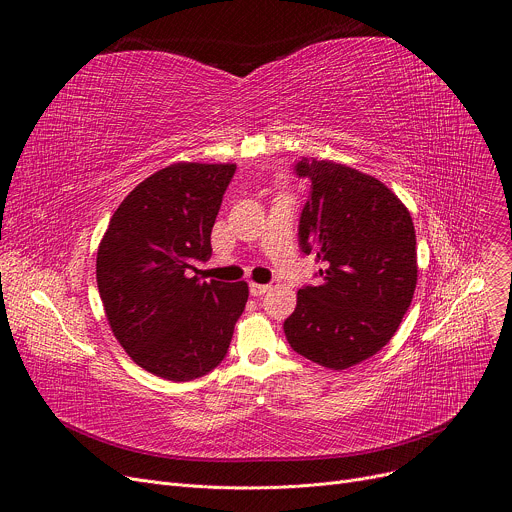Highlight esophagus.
Instances as JSON below:
<instances>
[{"label":"esophagus","mask_w":512,"mask_h":512,"mask_svg":"<svg viewBox=\"0 0 512 512\" xmlns=\"http://www.w3.org/2000/svg\"><path fill=\"white\" fill-rule=\"evenodd\" d=\"M249 289H251V296H263V294H267V291L271 289V285H265V283H251L249 285Z\"/></svg>","instance_id":"1"}]
</instances>
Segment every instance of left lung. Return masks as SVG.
<instances>
[{
  "label": "left lung",
  "instance_id": "left-lung-1",
  "mask_svg": "<svg viewBox=\"0 0 512 512\" xmlns=\"http://www.w3.org/2000/svg\"><path fill=\"white\" fill-rule=\"evenodd\" d=\"M296 170L312 180L300 245L324 269L320 285L298 291L283 332L298 354L344 371L377 354L411 306L415 229L407 206L375 176L316 158Z\"/></svg>",
  "mask_w": 512,
  "mask_h": 512
}]
</instances>
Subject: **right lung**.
<instances>
[{
    "label": "right lung",
    "instance_id": "add662e5",
    "mask_svg": "<svg viewBox=\"0 0 512 512\" xmlns=\"http://www.w3.org/2000/svg\"><path fill=\"white\" fill-rule=\"evenodd\" d=\"M237 164L176 162L139 182L113 212L97 251V287L113 336L131 360L174 383L225 358L247 281H200L210 233Z\"/></svg>",
    "mask_w": 512,
    "mask_h": 512
}]
</instances>
